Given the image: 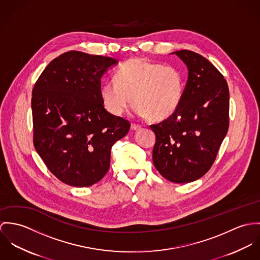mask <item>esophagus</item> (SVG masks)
Returning a JSON list of instances; mask_svg holds the SVG:
<instances>
[{
	"mask_svg": "<svg viewBox=\"0 0 260 260\" xmlns=\"http://www.w3.org/2000/svg\"><path fill=\"white\" fill-rule=\"evenodd\" d=\"M142 127V125L141 124H137V123H132V125H131V128L133 129V131H138V129H140Z\"/></svg>",
	"mask_w": 260,
	"mask_h": 260,
	"instance_id": "esophagus-1",
	"label": "esophagus"
}]
</instances>
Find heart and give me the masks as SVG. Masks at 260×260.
Segmentation results:
<instances>
[{"label": "heart", "mask_w": 260, "mask_h": 260, "mask_svg": "<svg viewBox=\"0 0 260 260\" xmlns=\"http://www.w3.org/2000/svg\"><path fill=\"white\" fill-rule=\"evenodd\" d=\"M184 86L183 73L177 67L132 58L117 68L115 81L102 86L101 98L107 111L114 116L122 115L133 99L137 114L159 121L176 111Z\"/></svg>", "instance_id": "heart-1"}]
</instances>
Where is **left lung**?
I'll return each instance as SVG.
<instances>
[{
  "instance_id": "1",
  "label": "left lung",
  "mask_w": 260,
  "mask_h": 260,
  "mask_svg": "<svg viewBox=\"0 0 260 260\" xmlns=\"http://www.w3.org/2000/svg\"><path fill=\"white\" fill-rule=\"evenodd\" d=\"M187 67L182 100L173 115L150 128L155 134L152 160L165 178L186 183L213 165L230 125V90L220 72L201 55L173 52Z\"/></svg>"
}]
</instances>
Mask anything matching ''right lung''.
I'll return each mask as SVG.
<instances>
[{
	"instance_id": "add662e5",
	"label": "right lung",
	"mask_w": 260,
	"mask_h": 260,
	"mask_svg": "<svg viewBox=\"0 0 260 260\" xmlns=\"http://www.w3.org/2000/svg\"><path fill=\"white\" fill-rule=\"evenodd\" d=\"M117 60L71 51L41 74L31 96L34 145L49 171L66 184L85 187L108 173L111 149L128 120L110 114L101 79Z\"/></svg>"
}]
</instances>
